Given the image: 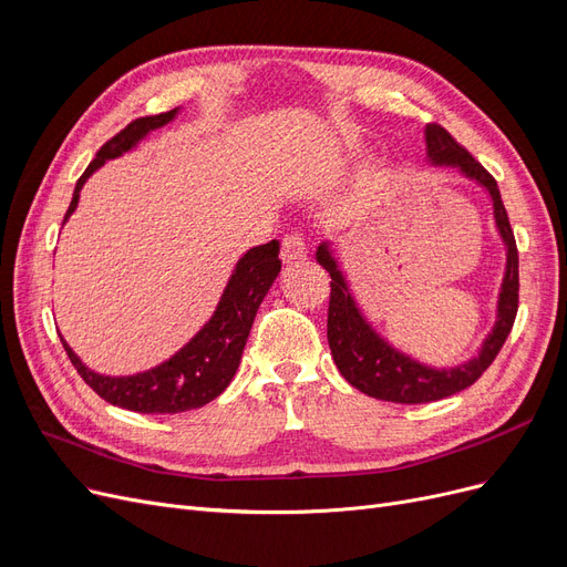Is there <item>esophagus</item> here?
I'll list each match as a JSON object with an SVG mask.
<instances>
[{"label": "esophagus", "mask_w": 567, "mask_h": 567, "mask_svg": "<svg viewBox=\"0 0 567 567\" xmlns=\"http://www.w3.org/2000/svg\"><path fill=\"white\" fill-rule=\"evenodd\" d=\"M307 257V246H305V238L300 234H288L281 244V260L286 265H293L300 262Z\"/></svg>", "instance_id": "1"}]
</instances>
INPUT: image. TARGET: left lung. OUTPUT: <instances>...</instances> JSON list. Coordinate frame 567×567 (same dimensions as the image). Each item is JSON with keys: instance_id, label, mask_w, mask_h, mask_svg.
Wrapping results in <instances>:
<instances>
[{"instance_id": "obj_1", "label": "left lung", "mask_w": 567, "mask_h": 567, "mask_svg": "<svg viewBox=\"0 0 567 567\" xmlns=\"http://www.w3.org/2000/svg\"><path fill=\"white\" fill-rule=\"evenodd\" d=\"M425 156L431 165L454 167L463 177L485 188L492 200L494 227L506 248V269L499 298H496V321L475 357L456 367L440 369L423 364L400 348H394L388 338L373 329L362 307L357 305L331 241H323L317 248V262L331 274L329 348L338 371L359 392L398 404L437 402L473 385L504 348L518 312V248L508 225L499 186H496L487 169L440 125L425 127Z\"/></svg>"}]
</instances>
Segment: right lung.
<instances>
[{
    "label": "right lung",
    "instance_id": "obj_1",
    "mask_svg": "<svg viewBox=\"0 0 567 567\" xmlns=\"http://www.w3.org/2000/svg\"><path fill=\"white\" fill-rule=\"evenodd\" d=\"M177 113L179 109L161 115L136 117L123 132H117L111 142L101 146L96 158L75 184L71 208H68L63 217V225L78 208L84 182L101 165L136 148V144L146 140V134L173 123ZM279 250L281 246L274 238V241L255 246L238 257L213 317L203 323V329L182 350H177L158 367L134 375H104L84 364L61 336L63 348L82 375V381L113 406L130 409L136 411V414H179V411L208 404L227 390L238 362H241L257 307H260L274 279L281 271Z\"/></svg>",
    "mask_w": 567,
    "mask_h": 567
}]
</instances>
